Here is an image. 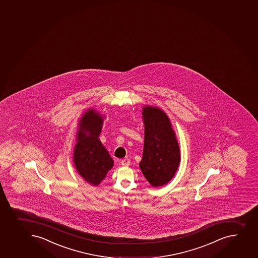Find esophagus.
<instances>
[{"label": "esophagus", "instance_id": "esophagus-1", "mask_svg": "<svg viewBox=\"0 0 258 258\" xmlns=\"http://www.w3.org/2000/svg\"><path fill=\"white\" fill-rule=\"evenodd\" d=\"M121 165L123 166H128L131 165V161L130 159H123L121 161Z\"/></svg>", "mask_w": 258, "mask_h": 258}]
</instances>
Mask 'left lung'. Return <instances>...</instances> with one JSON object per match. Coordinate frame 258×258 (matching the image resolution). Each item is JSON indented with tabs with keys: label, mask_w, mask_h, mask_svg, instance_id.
Masks as SVG:
<instances>
[{
	"label": "left lung",
	"mask_w": 258,
	"mask_h": 258,
	"mask_svg": "<svg viewBox=\"0 0 258 258\" xmlns=\"http://www.w3.org/2000/svg\"><path fill=\"white\" fill-rule=\"evenodd\" d=\"M142 118L145 141L140 168L151 186H163L175 176L181 161L176 133L160 107L146 105L142 108Z\"/></svg>",
	"instance_id": "1"
}]
</instances>
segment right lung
I'll return each mask as SVG.
<instances>
[{"label":"right lung","instance_id":"1","mask_svg":"<svg viewBox=\"0 0 258 258\" xmlns=\"http://www.w3.org/2000/svg\"><path fill=\"white\" fill-rule=\"evenodd\" d=\"M105 117L91 107L78 122L73 161L77 172L92 186H98L113 166V160L99 140Z\"/></svg>","mask_w":258,"mask_h":258}]
</instances>
